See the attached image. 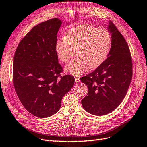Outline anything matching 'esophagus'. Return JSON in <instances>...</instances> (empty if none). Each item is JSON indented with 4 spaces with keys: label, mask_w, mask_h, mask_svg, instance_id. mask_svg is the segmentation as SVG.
Returning a JSON list of instances; mask_svg holds the SVG:
<instances>
[{
    "label": "esophagus",
    "mask_w": 147,
    "mask_h": 147,
    "mask_svg": "<svg viewBox=\"0 0 147 147\" xmlns=\"http://www.w3.org/2000/svg\"><path fill=\"white\" fill-rule=\"evenodd\" d=\"M75 82L76 83H78L80 82V78L79 77H76L75 78Z\"/></svg>",
    "instance_id": "34e87169"
}]
</instances>
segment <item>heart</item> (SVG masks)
<instances>
[{
  "instance_id": "b5f03b06",
  "label": "heart",
  "mask_w": 147,
  "mask_h": 147,
  "mask_svg": "<svg viewBox=\"0 0 147 147\" xmlns=\"http://www.w3.org/2000/svg\"><path fill=\"white\" fill-rule=\"evenodd\" d=\"M112 45V36L105 29L84 24L69 30L57 40L56 52L63 63L69 62L77 50L79 56L66 66L68 73L79 76L91 68L98 67L107 59Z\"/></svg>"
}]
</instances>
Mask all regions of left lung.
<instances>
[{"label":"left lung","instance_id":"8db88e82","mask_svg":"<svg viewBox=\"0 0 147 147\" xmlns=\"http://www.w3.org/2000/svg\"><path fill=\"white\" fill-rule=\"evenodd\" d=\"M112 45L105 61L91 73L80 78L88 88L82 105L88 112L101 116L109 113L124 98L132 78V58L125 38L110 22Z\"/></svg>","mask_w":147,"mask_h":147}]
</instances>
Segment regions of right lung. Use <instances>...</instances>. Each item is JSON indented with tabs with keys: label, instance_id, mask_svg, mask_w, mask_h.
<instances>
[{
	"label": "right lung",
	"instance_id": "1",
	"mask_svg": "<svg viewBox=\"0 0 147 147\" xmlns=\"http://www.w3.org/2000/svg\"><path fill=\"white\" fill-rule=\"evenodd\" d=\"M62 22L50 19L35 26L19 42L13 61V83L17 96L29 112L38 118L53 115L74 84L73 76H61L56 52Z\"/></svg>",
	"mask_w": 147,
	"mask_h": 147
}]
</instances>
